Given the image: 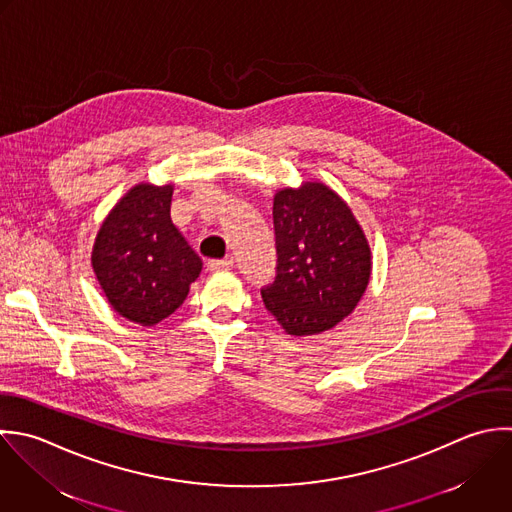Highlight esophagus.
<instances>
[{
    "label": "esophagus",
    "instance_id": "34e87169",
    "mask_svg": "<svg viewBox=\"0 0 512 512\" xmlns=\"http://www.w3.org/2000/svg\"><path fill=\"white\" fill-rule=\"evenodd\" d=\"M233 265H235L233 257H227V259H223V261L213 259V261L207 263V269L213 271V273H215V271H229V269H233Z\"/></svg>",
    "mask_w": 512,
    "mask_h": 512
}]
</instances>
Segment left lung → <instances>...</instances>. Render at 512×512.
Returning <instances> with one entry per match:
<instances>
[{
	"instance_id": "1",
	"label": "left lung",
	"mask_w": 512,
	"mask_h": 512,
	"mask_svg": "<svg viewBox=\"0 0 512 512\" xmlns=\"http://www.w3.org/2000/svg\"><path fill=\"white\" fill-rule=\"evenodd\" d=\"M277 277L261 291L287 335H319L355 311L373 257L347 201L321 181L283 187L273 197Z\"/></svg>"
}]
</instances>
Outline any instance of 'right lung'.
I'll return each mask as SVG.
<instances>
[{"label": "right lung", "instance_id": "right-lung-1", "mask_svg": "<svg viewBox=\"0 0 512 512\" xmlns=\"http://www.w3.org/2000/svg\"><path fill=\"white\" fill-rule=\"evenodd\" d=\"M173 185L137 183L103 219L91 267L113 311L153 327L187 297L203 263L171 221Z\"/></svg>", "mask_w": 512, "mask_h": 512}]
</instances>
